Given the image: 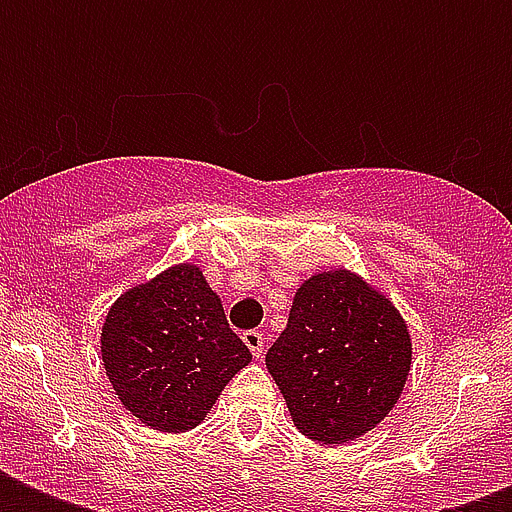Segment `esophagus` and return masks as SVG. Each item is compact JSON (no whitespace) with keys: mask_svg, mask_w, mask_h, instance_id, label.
Instances as JSON below:
<instances>
[{"mask_svg":"<svg viewBox=\"0 0 512 512\" xmlns=\"http://www.w3.org/2000/svg\"><path fill=\"white\" fill-rule=\"evenodd\" d=\"M241 340H244V345L252 350V356H255V358L263 356V348H265L263 332H257V329H249V332H244V335H241Z\"/></svg>","mask_w":512,"mask_h":512,"instance_id":"obj_1","label":"esophagus"}]
</instances>
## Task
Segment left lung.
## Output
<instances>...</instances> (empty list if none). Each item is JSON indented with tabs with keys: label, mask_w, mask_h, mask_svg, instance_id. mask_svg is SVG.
Instances as JSON below:
<instances>
[{
	"label": "left lung",
	"mask_w": 512,
	"mask_h": 512,
	"mask_svg": "<svg viewBox=\"0 0 512 512\" xmlns=\"http://www.w3.org/2000/svg\"><path fill=\"white\" fill-rule=\"evenodd\" d=\"M265 366L300 433L348 444L377 428L401 398L412 337L388 297L337 268L300 284Z\"/></svg>",
	"instance_id": "obj_1"
}]
</instances>
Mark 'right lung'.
Returning <instances> with one entry per match:
<instances>
[{"label": "right lung", "mask_w": 512, "mask_h": 512, "mask_svg": "<svg viewBox=\"0 0 512 512\" xmlns=\"http://www.w3.org/2000/svg\"><path fill=\"white\" fill-rule=\"evenodd\" d=\"M100 356L124 409L162 433L196 428L252 361L217 292L191 263L127 289L108 308Z\"/></svg>", "instance_id": "add662e5"}]
</instances>
